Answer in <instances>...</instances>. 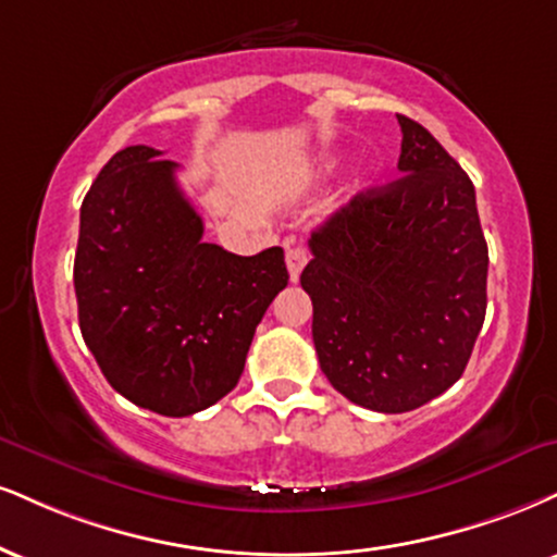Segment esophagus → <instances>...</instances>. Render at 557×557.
<instances>
[{
  "mask_svg": "<svg viewBox=\"0 0 557 557\" xmlns=\"http://www.w3.org/2000/svg\"><path fill=\"white\" fill-rule=\"evenodd\" d=\"M306 261H308V251L304 249V246H290V249L285 251V264H287V272H290L293 283L300 277Z\"/></svg>",
  "mask_w": 557,
  "mask_h": 557,
  "instance_id": "esophagus-1",
  "label": "esophagus"
}]
</instances>
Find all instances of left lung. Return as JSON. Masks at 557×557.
Instances as JSON below:
<instances>
[{"instance_id": "left-lung-1", "label": "left lung", "mask_w": 557, "mask_h": 557, "mask_svg": "<svg viewBox=\"0 0 557 557\" xmlns=\"http://www.w3.org/2000/svg\"><path fill=\"white\" fill-rule=\"evenodd\" d=\"M397 119L405 176L355 194L313 231L300 274L324 376L388 414L457 384L487 306L472 181L425 126Z\"/></svg>"}]
</instances>
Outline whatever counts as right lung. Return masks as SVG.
Wrapping results in <instances>:
<instances>
[{"label":"right lung","mask_w":557,"mask_h":557,"mask_svg":"<svg viewBox=\"0 0 557 557\" xmlns=\"http://www.w3.org/2000/svg\"><path fill=\"white\" fill-rule=\"evenodd\" d=\"M119 150L79 210V332L122 397L165 418L223 399L244 373L253 332L287 285L280 246L238 257L205 244L202 218L173 160Z\"/></svg>","instance_id":"add662e5"}]
</instances>
